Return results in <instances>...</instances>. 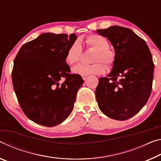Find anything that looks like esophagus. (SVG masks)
<instances>
[{"label":"esophagus","mask_w":161,"mask_h":161,"mask_svg":"<svg viewBox=\"0 0 161 161\" xmlns=\"http://www.w3.org/2000/svg\"><path fill=\"white\" fill-rule=\"evenodd\" d=\"M86 78H87V75H83V80H86Z\"/></svg>","instance_id":"esophagus-1"}]
</instances>
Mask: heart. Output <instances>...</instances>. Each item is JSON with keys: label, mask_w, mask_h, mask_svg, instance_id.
<instances>
[{"label": "heart", "mask_w": 161, "mask_h": 161, "mask_svg": "<svg viewBox=\"0 0 161 161\" xmlns=\"http://www.w3.org/2000/svg\"><path fill=\"white\" fill-rule=\"evenodd\" d=\"M85 43L89 48L96 50L93 61L91 65L80 64L73 68V72L77 74L86 75L90 74H103L106 68L101 62L104 63L108 68L113 66L115 62V54L110 51L109 42L103 36L93 34L86 38ZM82 48L78 41H75L68 48L65 54V60L68 65H73L77 63L80 58Z\"/></svg>", "instance_id": "1"}]
</instances>
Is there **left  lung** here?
I'll use <instances>...</instances> for the list:
<instances>
[{"label": "left lung", "instance_id": "1", "mask_svg": "<svg viewBox=\"0 0 161 161\" xmlns=\"http://www.w3.org/2000/svg\"><path fill=\"white\" fill-rule=\"evenodd\" d=\"M97 33L108 39L115 62L108 77L99 78L98 107L112 119L125 120L142 109L152 91L154 63L148 46L130 29L113 25Z\"/></svg>", "mask_w": 161, "mask_h": 161}]
</instances>
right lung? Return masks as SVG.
I'll return each mask as SVG.
<instances>
[{
  "mask_svg": "<svg viewBox=\"0 0 161 161\" xmlns=\"http://www.w3.org/2000/svg\"><path fill=\"white\" fill-rule=\"evenodd\" d=\"M76 39L75 33H43L23 45L15 56L14 91L23 113L37 124L53 127L72 112L83 80L70 73L65 57ZM62 78L64 81L60 83Z\"/></svg>",
  "mask_w": 161,
  "mask_h": 161,
  "instance_id": "obj_1",
  "label": "right lung"
}]
</instances>
